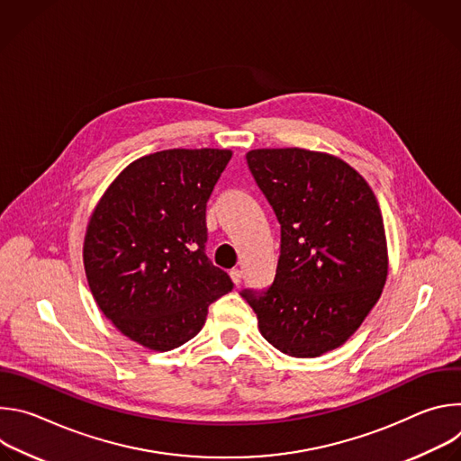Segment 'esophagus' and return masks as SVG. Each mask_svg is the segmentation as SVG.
<instances>
[{
  "label": "esophagus",
  "instance_id": "34e87169",
  "mask_svg": "<svg viewBox=\"0 0 461 461\" xmlns=\"http://www.w3.org/2000/svg\"><path fill=\"white\" fill-rule=\"evenodd\" d=\"M230 277H231V281H233L237 286L242 283V272L237 270V268H233V270L230 272Z\"/></svg>",
  "mask_w": 461,
  "mask_h": 461
}]
</instances>
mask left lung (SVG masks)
Returning a JSON list of instances; mask_svg holds the SVG:
<instances>
[{"instance_id": "1", "label": "left lung", "mask_w": 461, "mask_h": 461, "mask_svg": "<svg viewBox=\"0 0 461 461\" xmlns=\"http://www.w3.org/2000/svg\"><path fill=\"white\" fill-rule=\"evenodd\" d=\"M246 160L281 224V255L272 286L240 295L277 350L322 356L357 330L383 292L388 255L377 199L334 155L253 149Z\"/></svg>"}]
</instances>
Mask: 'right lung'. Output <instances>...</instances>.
<instances>
[{"label":"right lung","mask_w":461,"mask_h":461,"mask_svg":"<svg viewBox=\"0 0 461 461\" xmlns=\"http://www.w3.org/2000/svg\"><path fill=\"white\" fill-rule=\"evenodd\" d=\"M230 149H166L131 162L86 231L84 267L104 315L149 350L203 330L208 306L233 290L206 255V203Z\"/></svg>","instance_id":"1"}]
</instances>
